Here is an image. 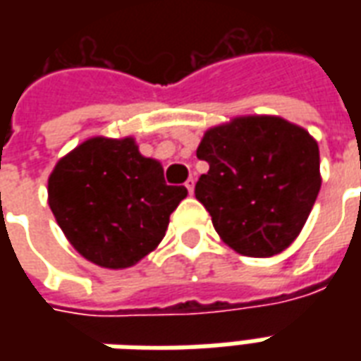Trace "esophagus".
<instances>
[{
    "mask_svg": "<svg viewBox=\"0 0 361 361\" xmlns=\"http://www.w3.org/2000/svg\"><path fill=\"white\" fill-rule=\"evenodd\" d=\"M185 188H188L189 195H193V188H195V180H193V178H188V181H185Z\"/></svg>",
    "mask_w": 361,
    "mask_h": 361,
    "instance_id": "obj_1",
    "label": "esophagus"
}]
</instances>
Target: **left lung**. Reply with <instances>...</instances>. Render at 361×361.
Listing matches in <instances>:
<instances>
[{"instance_id": "1", "label": "left lung", "mask_w": 361, "mask_h": 361, "mask_svg": "<svg viewBox=\"0 0 361 361\" xmlns=\"http://www.w3.org/2000/svg\"><path fill=\"white\" fill-rule=\"evenodd\" d=\"M209 164L195 197L232 250L271 257L286 250L321 189L319 147L305 129L271 116L209 129L197 149Z\"/></svg>"}]
</instances>
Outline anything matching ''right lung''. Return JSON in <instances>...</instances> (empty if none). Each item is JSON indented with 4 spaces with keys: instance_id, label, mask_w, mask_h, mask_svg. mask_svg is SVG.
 Returning a JSON list of instances; mask_svg holds the SVG:
<instances>
[{
    "instance_id": "1",
    "label": "right lung",
    "mask_w": 361,
    "mask_h": 361,
    "mask_svg": "<svg viewBox=\"0 0 361 361\" xmlns=\"http://www.w3.org/2000/svg\"><path fill=\"white\" fill-rule=\"evenodd\" d=\"M188 189L166 185L164 170L133 139L94 137L61 158L50 180V209L82 257L126 269L162 242Z\"/></svg>"
}]
</instances>
